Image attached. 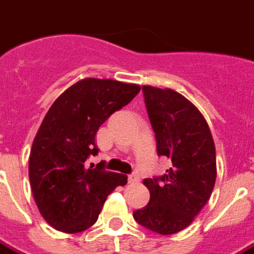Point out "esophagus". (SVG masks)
<instances>
[{"mask_svg":"<svg viewBox=\"0 0 254 254\" xmlns=\"http://www.w3.org/2000/svg\"><path fill=\"white\" fill-rule=\"evenodd\" d=\"M138 181H139V175H138L137 172L129 175V183H130V184H135Z\"/></svg>","mask_w":254,"mask_h":254,"instance_id":"obj_1","label":"esophagus"}]
</instances>
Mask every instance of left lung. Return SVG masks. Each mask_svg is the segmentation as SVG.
<instances>
[{
  "mask_svg": "<svg viewBox=\"0 0 254 254\" xmlns=\"http://www.w3.org/2000/svg\"><path fill=\"white\" fill-rule=\"evenodd\" d=\"M142 91L158 154L172 166L162 177L143 180L150 201L133 216L156 234L172 235L187 228L209 201L216 179L215 145L190 100L171 88L143 86Z\"/></svg>",
  "mask_w": 254,
  "mask_h": 254,
  "instance_id": "1",
  "label": "left lung"
}]
</instances>
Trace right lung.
Segmentation results:
<instances>
[{
	"label": "right lung",
	"instance_id": "obj_1",
	"mask_svg": "<svg viewBox=\"0 0 254 254\" xmlns=\"http://www.w3.org/2000/svg\"><path fill=\"white\" fill-rule=\"evenodd\" d=\"M141 91L134 83L84 78L56 99L35 135L28 176L45 222L65 234H78L98 220L107 197L127 176L100 167L87 168L96 155L95 137L113 112Z\"/></svg>",
	"mask_w": 254,
	"mask_h": 254
}]
</instances>
